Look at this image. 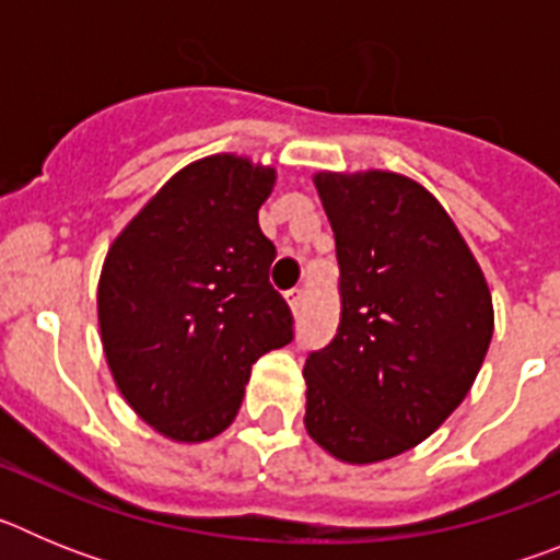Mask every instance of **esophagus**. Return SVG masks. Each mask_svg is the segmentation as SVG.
Masks as SVG:
<instances>
[{
    "mask_svg": "<svg viewBox=\"0 0 560 560\" xmlns=\"http://www.w3.org/2000/svg\"><path fill=\"white\" fill-rule=\"evenodd\" d=\"M285 300H289V308L294 311V316L300 314V311H303V300H305L303 289H291L289 294H285Z\"/></svg>",
    "mask_w": 560,
    "mask_h": 560,
    "instance_id": "esophagus-1",
    "label": "esophagus"
}]
</instances>
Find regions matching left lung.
Here are the masks:
<instances>
[{"label": "left lung", "instance_id": "obj_1", "mask_svg": "<svg viewBox=\"0 0 560 560\" xmlns=\"http://www.w3.org/2000/svg\"><path fill=\"white\" fill-rule=\"evenodd\" d=\"M336 237L339 328L305 359V429L353 465L409 452L463 404L493 336L485 275L427 187L316 173Z\"/></svg>", "mask_w": 560, "mask_h": 560}]
</instances>
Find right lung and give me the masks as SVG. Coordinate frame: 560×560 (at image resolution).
Masks as SVG:
<instances>
[{"instance_id": "obj_1", "label": "right lung", "mask_w": 560, "mask_h": 560, "mask_svg": "<svg viewBox=\"0 0 560 560\" xmlns=\"http://www.w3.org/2000/svg\"><path fill=\"white\" fill-rule=\"evenodd\" d=\"M275 167L215 153L182 167L114 237L97 285L103 353L128 407L201 443L235 420L252 364L294 339L257 210Z\"/></svg>"}]
</instances>
